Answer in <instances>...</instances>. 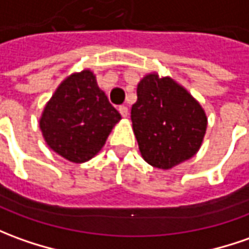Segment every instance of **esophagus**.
Segmentation results:
<instances>
[{
    "label": "esophagus",
    "instance_id": "esophagus-1",
    "mask_svg": "<svg viewBox=\"0 0 249 249\" xmlns=\"http://www.w3.org/2000/svg\"><path fill=\"white\" fill-rule=\"evenodd\" d=\"M118 111L121 113L123 117H126V116H128V107H126V106H120V107H118Z\"/></svg>",
    "mask_w": 249,
    "mask_h": 249
}]
</instances>
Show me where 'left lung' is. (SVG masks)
Listing matches in <instances>:
<instances>
[{"mask_svg":"<svg viewBox=\"0 0 249 249\" xmlns=\"http://www.w3.org/2000/svg\"><path fill=\"white\" fill-rule=\"evenodd\" d=\"M131 120L143 160L163 170L191 160L207 129L200 103L172 77L155 72L139 82Z\"/></svg>","mask_w":249,"mask_h":249,"instance_id":"1","label":"left lung"}]
</instances>
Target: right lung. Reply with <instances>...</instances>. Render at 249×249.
<instances>
[{
    "instance_id": "1",
    "label": "right lung",
    "mask_w": 249,
    "mask_h": 249,
    "mask_svg": "<svg viewBox=\"0 0 249 249\" xmlns=\"http://www.w3.org/2000/svg\"><path fill=\"white\" fill-rule=\"evenodd\" d=\"M121 120L95 75L84 69L64 79L40 116L46 144L69 162L83 163L101 151L113 126Z\"/></svg>"
}]
</instances>
